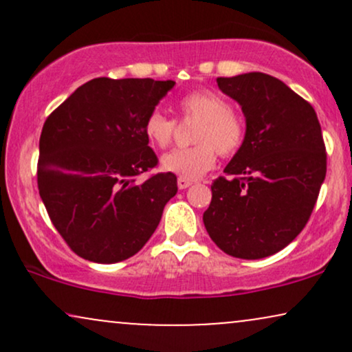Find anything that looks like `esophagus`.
Listing matches in <instances>:
<instances>
[{"label": "esophagus", "instance_id": "esophagus-1", "mask_svg": "<svg viewBox=\"0 0 352 352\" xmlns=\"http://www.w3.org/2000/svg\"><path fill=\"white\" fill-rule=\"evenodd\" d=\"M177 185H179L180 190L188 188L190 185H192V180H187V179H184V177H179V179H177Z\"/></svg>", "mask_w": 352, "mask_h": 352}]
</instances>
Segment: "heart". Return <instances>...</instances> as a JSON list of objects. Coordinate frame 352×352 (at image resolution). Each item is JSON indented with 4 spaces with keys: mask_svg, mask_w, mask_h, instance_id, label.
Segmentation results:
<instances>
[{
    "mask_svg": "<svg viewBox=\"0 0 352 352\" xmlns=\"http://www.w3.org/2000/svg\"><path fill=\"white\" fill-rule=\"evenodd\" d=\"M182 120H197L193 147L175 148L164 155L162 167L167 172L195 180L207 173L217 162V153L232 157L243 147L246 122L243 116L230 106L223 96L210 89H197L182 96L177 102ZM177 122L160 111H152L144 122L147 139L159 148L172 144Z\"/></svg>",
    "mask_w": 352,
    "mask_h": 352,
    "instance_id": "b5f03b06",
    "label": "heart"
}]
</instances>
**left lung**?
<instances>
[{"instance_id":"left-lung-1","label":"left lung","mask_w":352,"mask_h":352,"mask_svg":"<svg viewBox=\"0 0 352 352\" xmlns=\"http://www.w3.org/2000/svg\"><path fill=\"white\" fill-rule=\"evenodd\" d=\"M246 117L243 147L212 184L204 213L221 252L258 260L285 248L308 223L326 177V147L308 100L263 72L218 78Z\"/></svg>"}]
</instances>
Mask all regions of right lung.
<instances>
[{"mask_svg":"<svg viewBox=\"0 0 352 352\" xmlns=\"http://www.w3.org/2000/svg\"><path fill=\"white\" fill-rule=\"evenodd\" d=\"M173 80L96 78L47 116L39 137L38 188L52 225L78 256L117 263L155 232L177 193L144 122Z\"/></svg>","mask_w":352,"mask_h":352,"instance_id":"obj_1","label":"right lung"}]
</instances>
